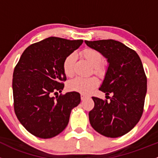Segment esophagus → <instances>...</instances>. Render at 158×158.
Returning a JSON list of instances; mask_svg holds the SVG:
<instances>
[{"label":"esophagus","mask_w":158,"mask_h":158,"mask_svg":"<svg viewBox=\"0 0 158 158\" xmlns=\"http://www.w3.org/2000/svg\"><path fill=\"white\" fill-rule=\"evenodd\" d=\"M87 98H88V96H85V95H83V94L81 95V99H82V101L85 100V99H87Z\"/></svg>","instance_id":"1"}]
</instances>
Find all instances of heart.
Wrapping results in <instances>:
<instances>
[{
  "instance_id": "1",
  "label": "heart",
  "mask_w": 158,
  "mask_h": 158,
  "mask_svg": "<svg viewBox=\"0 0 158 158\" xmlns=\"http://www.w3.org/2000/svg\"><path fill=\"white\" fill-rule=\"evenodd\" d=\"M82 56L93 65V73L98 76H102L105 73V68L101 64L103 59L102 53L94 48H85L82 52ZM76 62V55L69 54L62 62V70L67 77H72L74 73V65ZM98 85L97 79L95 77H76L68 83V89L70 91L78 92L82 94H89Z\"/></svg>"
}]
</instances>
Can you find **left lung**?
I'll use <instances>...</instances> for the list:
<instances>
[{
    "label": "left lung",
    "instance_id": "left-lung-1",
    "mask_svg": "<svg viewBox=\"0 0 158 158\" xmlns=\"http://www.w3.org/2000/svg\"><path fill=\"white\" fill-rule=\"evenodd\" d=\"M100 52L109 66L99 89L107 99L92 97L94 107L89 113L93 129L107 137H119L136 126L143 112L147 76L142 62L134 50L113 39L85 41ZM111 94L112 97L108 94Z\"/></svg>",
    "mask_w": 158,
    "mask_h": 158
}]
</instances>
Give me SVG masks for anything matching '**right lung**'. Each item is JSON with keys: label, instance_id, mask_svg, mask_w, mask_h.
Returning <instances> with one entry per match:
<instances>
[{"label": "right lung", "instance_id": "1", "mask_svg": "<svg viewBox=\"0 0 158 158\" xmlns=\"http://www.w3.org/2000/svg\"><path fill=\"white\" fill-rule=\"evenodd\" d=\"M82 40L49 37L29 45L14 69V109L20 123L34 136L54 137L65 130L70 113L80 103V94L62 92L66 76L64 59L77 49Z\"/></svg>", "mask_w": 158, "mask_h": 158}]
</instances>
